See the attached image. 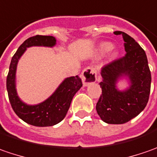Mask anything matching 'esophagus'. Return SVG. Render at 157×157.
Masks as SVG:
<instances>
[{
	"label": "esophagus",
	"instance_id": "obj_1",
	"mask_svg": "<svg viewBox=\"0 0 157 157\" xmlns=\"http://www.w3.org/2000/svg\"><path fill=\"white\" fill-rule=\"evenodd\" d=\"M97 71L93 67H88L82 73V80L84 86H88L90 83H94L96 81Z\"/></svg>",
	"mask_w": 157,
	"mask_h": 157
}]
</instances>
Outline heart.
<instances>
[{"mask_svg": "<svg viewBox=\"0 0 157 157\" xmlns=\"http://www.w3.org/2000/svg\"><path fill=\"white\" fill-rule=\"evenodd\" d=\"M112 48H113V44L110 43V42H102V43H101L100 46L98 48V53H99V55L102 56V55L108 53L109 51H110L111 49H112ZM116 56H117V52L115 51L112 54L111 57L115 58Z\"/></svg>", "mask_w": 157, "mask_h": 157, "instance_id": "obj_1", "label": "heart"}]
</instances>
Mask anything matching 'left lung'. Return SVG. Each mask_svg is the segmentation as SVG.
Listing matches in <instances>:
<instances>
[{"instance_id": "1", "label": "left lung", "mask_w": 157, "mask_h": 157, "mask_svg": "<svg viewBox=\"0 0 157 157\" xmlns=\"http://www.w3.org/2000/svg\"><path fill=\"white\" fill-rule=\"evenodd\" d=\"M115 35H122L126 55L101 68V95L96 111L103 122L122 124L138 116L147 105L151 74L146 53L137 42L124 32L116 31ZM123 77L129 80L130 87L119 90L116 83Z\"/></svg>"}]
</instances>
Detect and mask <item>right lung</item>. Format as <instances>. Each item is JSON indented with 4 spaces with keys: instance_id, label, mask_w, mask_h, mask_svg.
Instances as JSON below:
<instances>
[{
    "instance_id": "1",
    "label": "right lung",
    "mask_w": 157,
    "mask_h": 157,
    "mask_svg": "<svg viewBox=\"0 0 157 157\" xmlns=\"http://www.w3.org/2000/svg\"><path fill=\"white\" fill-rule=\"evenodd\" d=\"M56 40L50 35L32 36L19 47L9 66L7 77L8 99L14 113L30 125L36 127L53 126L62 121L67 115L74 95L82 88V82L78 75L66 78L59 85L56 90L47 100L36 105H28L19 98L15 89V74L19 59L27 48L33 46L54 47Z\"/></svg>"
}]
</instances>
